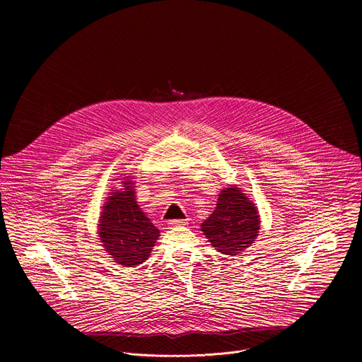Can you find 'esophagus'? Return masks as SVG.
I'll return each instance as SVG.
<instances>
[{"mask_svg": "<svg viewBox=\"0 0 362 362\" xmlns=\"http://www.w3.org/2000/svg\"><path fill=\"white\" fill-rule=\"evenodd\" d=\"M169 228H176V226H183V225H187V221L185 219H175V221H169Z\"/></svg>", "mask_w": 362, "mask_h": 362, "instance_id": "esophagus-1", "label": "esophagus"}]
</instances>
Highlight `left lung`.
<instances>
[{"instance_id": "8db88e82", "label": "left lung", "mask_w": 362, "mask_h": 362, "mask_svg": "<svg viewBox=\"0 0 362 362\" xmlns=\"http://www.w3.org/2000/svg\"><path fill=\"white\" fill-rule=\"evenodd\" d=\"M202 230L216 250L233 256L256 239L259 215L239 187H228L221 192L216 209L202 223Z\"/></svg>"}]
</instances>
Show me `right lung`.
<instances>
[{"label":"right lung","mask_w":362,"mask_h":362,"mask_svg":"<svg viewBox=\"0 0 362 362\" xmlns=\"http://www.w3.org/2000/svg\"><path fill=\"white\" fill-rule=\"evenodd\" d=\"M124 185L129 186L113 192L103 208L98 236L117 264L134 267L147 259L160 232L137 206L133 182L126 180Z\"/></svg>","instance_id":"obj_1"}]
</instances>
